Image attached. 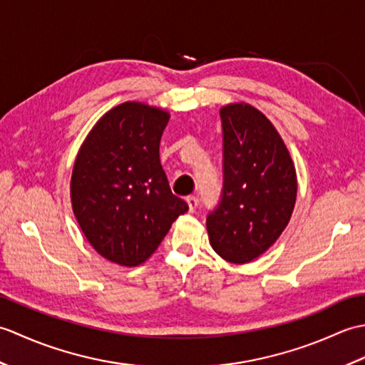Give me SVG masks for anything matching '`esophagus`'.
<instances>
[{"label": "esophagus", "instance_id": "esophagus-1", "mask_svg": "<svg viewBox=\"0 0 365 365\" xmlns=\"http://www.w3.org/2000/svg\"><path fill=\"white\" fill-rule=\"evenodd\" d=\"M187 202H188V207H190V212H195L196 208H197L199 200H197L196 196H188L187 197Z\"/></svg>", "mask_w": 365, "mask_h": 365}]
</instances>
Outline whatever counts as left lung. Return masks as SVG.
Listing matches in <instances>:
<instances>
[{"label":"left lung","mask_w":365,"mask_h":365,"mask_svg":"<svg viewBox=\"0 0 365 365\" xmlns=\"http://www.w3.org/2000/svg\"><path fill=\"white\" fill-rule=\"evenodd\" d=\"M222 192L207 216L215 252L247 263L282 234L297 200L290 153L265 114L247 103L221 108Z\"/></svg>","instance_id":"obj_1"}]
</instances>
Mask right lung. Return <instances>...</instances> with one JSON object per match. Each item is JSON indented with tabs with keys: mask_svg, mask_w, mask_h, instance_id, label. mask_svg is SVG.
<instances>
[{
	"mask_svg": "<svg viewBox=\"0 0 365 365\" xmlns=\"http://www.w3.org/2000/svg\"><path fill=\"white\" fill-rule=\"evenodd\" d=\"M169 114L125 102L108 111L76 155L71 197L92 247L122 267L145 262L188 204L173 195L160 163Z\"/></svg>",
	"mask_w": 365,
	"mask_h": 365,
	"instance_id": "add662e5",
	"label": "right lung"
}]
</instances>
